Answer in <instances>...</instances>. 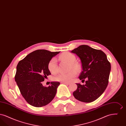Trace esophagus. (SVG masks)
<instances>
[{
	"label": "esophagus",
	"instance_id": "esophagus-1",
	"mask_svg": "<svg viewBox=\"0 0 126 126\" xmlns=\"http://www.w3.org/2000/svg\"><path fill=\"white\" fill-rule=\"evenodd\" d=\"M61 83H62V84H66V85H69V84H70V83H67V82H62Z\"/></svg>",
	"mask_w": 126,
	"mask_h": 126
}]
</instances>
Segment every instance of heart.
Masks as SVG:
<instances>
[{
  "instance_id": "obj_1",
  "label": "heart",
  "mask_w": 126,
  "mask_h": 126,
  "mask_svg": "<svg viewBox=\"0 0 126 126\" xmlns=\"http://www.w3.org/2000/svg\"><path fill=\"white\" fill-rule=\"evenodd\" d=\"M59 58L61 60L69 64V70L71 71L66 74H60L54 77V80L62 82H70L72 81L73 79L77 76V72L74 70L78 71L80 69V66L75 62L76 57L71 53L66 52L61 54ZM48 67L49 71L52 74H55L58 72V63L57 60L56 58H53L49 61ZM72 69L74 70H72Z\"/></svg>"
}]
</instances>
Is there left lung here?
Returning a JSON list of instances; mask_svg holds the SVG:
<instances>
[{"label":"left lung","instance_id":"8db88e82","mask_svg":"<svg viewBox=\"0 0 126 126\" xmlns=\"http://www.w3.org/2000/svg\"><path fill=\"white\" fill-rule=\"evenodd\" d=\"M80 58L82 66L79 78L85 84H76L74 97L84 102H91L98 99L107 88L111 69L107 56L102 51L82 45L71 51Z\"/></svg>","mask_w":126,"mask_h":126}]
</instances>
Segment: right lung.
<instances>
[{
	"mask_svg": "<svg viewBox=\"0 0 126 126\" xmlns=\"http://www.w3.org/2000/svg\"><path fill=\"white\" fill-rule=\"evenodd\" d=\"M60 52L38 49L19 62L15 81L21 94L31 105L41 107L54 99L60 82H52L48 87L44 86L42 82L51 74L48 69L49 61Z\"/></svg>",
	"mask_w": 126,
	"mask_h": 126,
	"instance_id": "add662e5",
	"label": "right lung"
}]
</instances>
